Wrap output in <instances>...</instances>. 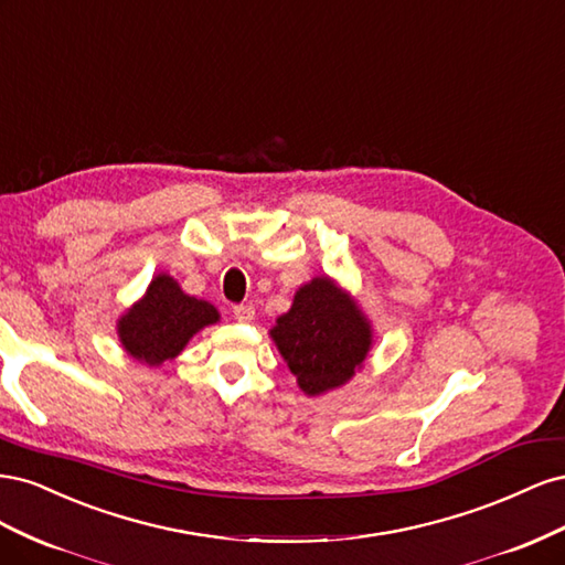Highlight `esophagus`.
<instances>
[{
	"instance_id": "obj_1",
	"label": "esophagus",
	"mask_w": 565,
	"mask_h": 565,
	"mask_svg": "<svg viewBox=\"0 0 565 565\" xmlns=\"http://www.w3.org/2000/svg\"><path fill=\"white\" fill-rule=\"evenodd\" d=\"M233 318L237 322H252L254 320V306H249V303L233 306Z\"/></svg>"
}]
</instances>
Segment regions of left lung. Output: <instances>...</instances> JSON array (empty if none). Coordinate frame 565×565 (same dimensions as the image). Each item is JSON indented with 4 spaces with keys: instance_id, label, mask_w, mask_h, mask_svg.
Returning <instances> with one entry per match:
<instances>
[{
    "instance_id": "1",
    "label": "left lung",
    "mask_w": 565,
    "mask_h": 565,
    "mask_svg": "<svg viewBox=\"0 0 565 565\" xmlns=\"http://www.w3.org/2000/svg\"><path fill=\"white\" fill-rule=\"evenodd\" d=\"M270 337L309 396L349 382L372 344L367 320L330 278L303 285Z\"/></svg>"
}]
</instances>
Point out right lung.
I'll return each instance as SVG.
<instances>
[{
    "mask_svg": "<svg viewBox=\"0 0 565 565\" xmlns=\"http://www.w3.org/2000/svg\"><path fill=\"white\" fill-rule=\"evenodd\" d=\"M218 320L212 303L181 292L174 278L158 276L146 297L119 320V339L136 361L160 365L183 351L204 324Z\"/></svg>",
    "mask_w": 565,
    "mask_h": 565,
    "instance_id": "add662e5",
    "label": "right lung"
}]
</instances>
